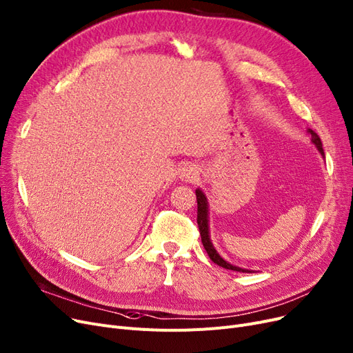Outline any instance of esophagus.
Returning a JSON list of instances; mask_svg holds the SVG:
<instances>
[{
  "instance_id": "34e87169",
  "label": "esophagus",
  "mask_w": 353,
  "mask_h": 353,
  "mask_svg": "<svg viewBox=\"0 0 353 353\" xmlns=\"http://www.w3.org/2000/svg\"><path fill=\"white\" fill-rule=\"evenodd\" d=\"M179 177L183 181L192 183V181H194L199 177V168L194 164H188L185 167H181V170L179 173Z\"/></svg>"
}]
</instances>
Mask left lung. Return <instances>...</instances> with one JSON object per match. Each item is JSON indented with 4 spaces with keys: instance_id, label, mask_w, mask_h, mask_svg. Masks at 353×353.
<instances>
[{
    "instance_id": "8db88e82",
    "label": "left lung",
    "mask_w": 353,
    "mask_h": 353,
    "mask_svg": "<svg viewBox=\"0 0 353 353\" xmlns=\"http://www.w3.org/2000/svg\"><path fill=\"white\" fill-rule=\"evenodd\" d=\"M307 132L312 135V143L316 145L317 151L321 154V157H325V151L323 147H321V141L319 139V135L313 131V130H307ZM196 199H197V225H199V231H201V236H202V243L203 247L209 255V258L214 264H218L222 268L226 270H232V271H239V272H254L252 270H247V268H241L238 265H234L231 263H228L226 259H223L219 252L214 250L212 239H210V234H209V205H208V199L206 194L201 190L196 189Z\"/></svg>"
}]
</instances>
